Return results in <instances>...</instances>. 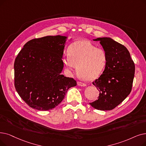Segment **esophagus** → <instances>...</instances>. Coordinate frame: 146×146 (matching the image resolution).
<instances>
[{"label": "esophagus", "instance_id": "esophagus-1", "mask_svg": "<svg viewBox=\"0 0 146 146\" xmlns=\"http://www.w3.org/2000/svg\"><path fill=\"white\" fill-rule=\"evenodd\" d=\"M78 85L79 86H86V84L85 83H84V82H80V81L78 82Z\"/></svg>", "mask_w": 146, "mask_h": 146}]
</instances>
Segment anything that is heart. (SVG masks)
<instances>
[{"mask_svg": "<svg viewBox=\"0 0 146 146\" xmlns=\"http://www.w3.org/2000/svg\"><path fill=\"white\" fill-rule=\"evenodd\" d=\"M68 55L63 56L62 64L68 71H73L76 66L79 76L86 80L98 78L103 73L108 61L106 50L96 48L90 41L77 40L69 46Z\"/></svg>", "mask_w": 146, "mask_h": 146, "instance_id": "heart-1", "label": "heart"}]
</instances>
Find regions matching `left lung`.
<instances>
[{
	"label": "left lung",
	"mask_w": 146,
	"mask_h": 146,
	"mask_svg": "<svg viewBox=\"0 0 146 146\" xmlns=\"http://www.w3.org/2000/svg\"><path fill=\"white\" fill-rule=\"evenodd\" d=\"M94 40L100 41L107 54L108 61L103 74L92 82L100 93L98 99L90 104L97 110H111L131 92L135 64L128 50L122 44L109 37Z\"/></svg>",
	"instance_id": "8db88e82"
}]
</instances>
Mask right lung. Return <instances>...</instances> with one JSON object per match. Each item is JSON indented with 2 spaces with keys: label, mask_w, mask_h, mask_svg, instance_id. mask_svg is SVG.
Segmentation results:
<instances>
[{
  "label": "right lung",
  "mask_w": 146,
  "mask_h": 146,
  "mask_svg": "<svg viewBox=\"0 0 146 146\" xmlns=\"http://www.w3.org/2000/svg\"><path fill=\"white\" fill-rule=\"evenodd\" d=\"M65 36H48L27 42L14 62V85L29 107L46 111L57 106L70 88L77 85L73 78L61 74L64 67Z\"/></svg>",
  "instance_id": "right-lung-1"
}]
</instances>
